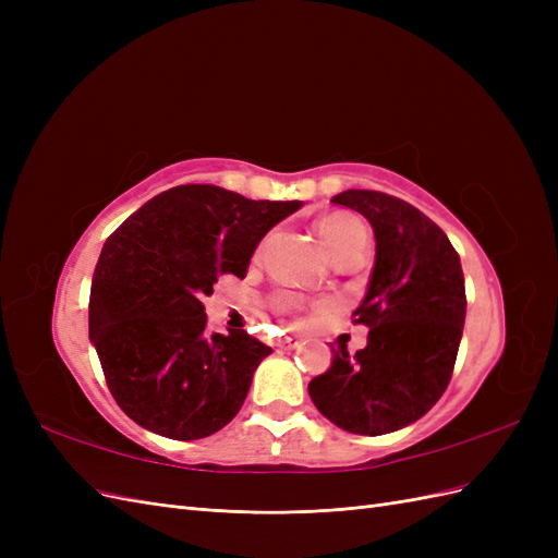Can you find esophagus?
<instances>
[{"mask_svg": "<svg viewBox=\"0 0 558 558\" xmlns=\"http://www.w3.org/2000/svg\"><path fill=\"white\" fill-rule=\"evenodd\" d=\"M300 344H302V340H300V337H293V335H289V337H281V340L277 342V347H279V349H283V351L298 349Z\"/></svg>", "mask_w": 558, "mask_h": 558, "instance_id": "obj_1", "label": "esophagus"}]
</instances>
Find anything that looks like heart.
Instances as JSON below:
<instances>
[{
  "label": "heart",
  "instance_id": "heart-1",
  "mask_svg": "<svg viewBox=\"0 0 558 558\" xmlns=\"http://www.w3.org/2000/svg\"><path fill=\"white\" fill-rule=\"evenodd\" d=\"M316 234H318L320 244H324V248L328 251L330 258H335L337 253L353 246V244L365 242L363 226L356 221V218H351L347 214H330L326 218H320V221L316 223ZM283 307L295 310L298 300L286 298Z\"/></svg>",
  "mask_w": 558,
  "mask_h": 558
}]
</instances>
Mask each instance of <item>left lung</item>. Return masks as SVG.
Returning <instances> with one entry per match:
<instances>
[{
	"label": "left lung",
	"instance_id": "obj_1",
	"mask_svg": "<svg viewBox=\"0 0 558 558\" xmlns=\"http://www.w3.org/2000/svg\"><path fill=\"white\" fill-rule=\"evenodd\" d=\"M332 202L375 232L373 277L353 312L369 332L353 359L347 347L335 351L310 398L342 430L393 433L424 416L451 379L465 324L461 258L442 228L400 197L351 189Z\"/></svg>",
	"mask_w": 558,
	"mask_h": 558
}]
</instances>
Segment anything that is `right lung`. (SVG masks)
Listing matches in <instances>:
<instances>
[{"instance_id": "obj_1", "label": "right lung", "mask_w": 558, "mask_h": 558, "mask_svg": "<svg viewBox=\"0 0 558 558\" xmlns=\"http://www.w3.org/2000/svg\"><path fill=\"white\" fill-rule=\"evenodd\" d=\"M300 207L189 183L148 199L107 240L88 328L109 391L134 424L199 440L242 410L272 349L246 330L209 335L202 298L221 275L244 279L260 240Z\"/></svg>"}]
</instances>
